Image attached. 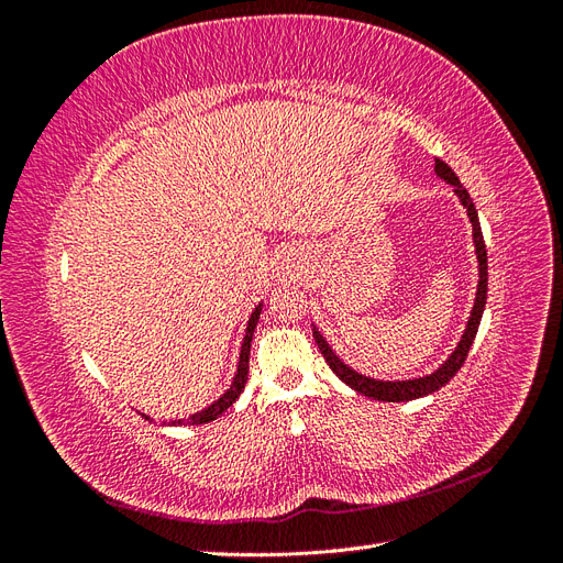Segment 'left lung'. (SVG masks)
I'll list each match as a JSON object with an SVG mask.
<instances>
[{
    "label": "left lung",
    "instance_id": "left-lung-1",
    "mask_svg": "<svg viewBox=\"0 0 563 563\" xmlns=\"http://www.w3.org/2000/svg\"><path fill=\"white\" fill-rule=\"evenodd\" d=\"M434 174L446 180L453 192L457 195L460 203L467 209V218L472 223V240H474V253H476V267H479V282H476V294H474V308L470 312V319H467V327L463 331V338L457 340L455 350L449 354V360L441 364L439 368H434L430 376H422V378H408V380H376V378H368L364 376V373L354 371L352 366H347L340 356L331 350V345L327 343V338H323V333L317 329V323H312V335L317 340V345L323 354V360H327V364L331 366V371L335 373V376L343 380L345 385H350L354 391H360V395L364 397H371V399H378V401H411V399H420V397H428L432 395V391L444 387L455 373L460 371V366L465 364L467 360V352L474 343V335L476 331H479V321H482V314H484V308H486V294H488V261H486V244H484V234H482V225H479V216H476V209H474V201L470 197V192L463 187V183L457 180V176L453 174V168L446 164L437 159L434 162Z\"/></svg>",
    "mask_w": 563,
    "mask_h": 563
}]
</instances>
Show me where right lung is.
Returning a JSON list of instances; mask_svg holds the SVG:
<instances>
[{
  "mask_svg": "<svg viewBox=\"0 0 563 563\" xmlns=\"http://www.w3.org/2000/svg\"><path fill=\"white\" fill-rule=\"evenodd\" d=\"M261 310H263V302L255 305V310L251 312L249 317V323H246V331H244V340H242V347H240V362H236V371H234V378L230 383V387L220 395L211 406L201 408V411L192 413L190 418H180V420H174L176 424H201V422H211L216 418L223 416L228 408L240 399V395L244 391V385L249 380V354H251V340H253V331H255V323H258V317H261ZM145 420H150V416L141 413Z\"/></svg>",
  "mask_w": 563,
  "mask_h": 563,
  "instance_id": "add662e5",
  "label": "right lung"
}]
</instances>
